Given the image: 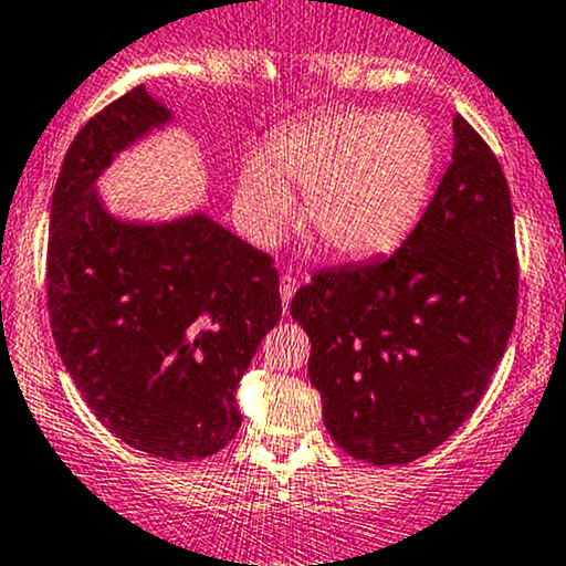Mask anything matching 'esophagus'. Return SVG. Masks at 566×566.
Returning a JSON list of instances; mask_svg holds the SVG:
<instances>
[{
  "mask_svg": "<svg viewBox=\"0 0 566 566\" xmlns=\"http://www.w3.org/2000/svg\"><path fill=\"white\" fill-rule=\"evenodd\" d=\"M296 289H300V281H296L294 275H283V277H281V300H283V310H289L291 296L296 294Z\"/></svg>",
  "mask_w": 566,
  "mask_h": 566,
  "instance_id": "34e87169",
  "label": "esophagus"
}]
</instances>
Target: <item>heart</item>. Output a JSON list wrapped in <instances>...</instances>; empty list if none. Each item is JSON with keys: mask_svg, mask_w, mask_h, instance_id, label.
<instances>
[{"mask_svg": "<svg viewBox=\"0 0 566 566\" xmlns=\"http://www.w3.org/2000/svg\"><path fill=\"white\" fill-rule=\"evenodd\" d=\"M437 137L421 115L345 107L313 115L270 137L264 158L242 164L234 210L242 232L272 245L305 191L313 232L343 259L391 251L429 199Z\"/></svg>", "mask_w": 566, "mask_h": 566, "instance_id": "obj_1", "label": "heart"}]
</instances>
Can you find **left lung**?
Listing matches in <instances>:
<instances>
[{"label":"left lung","mask_w":566,"mask_h":566,"mask_svg":"<svg viewBox=\"0 0 566 566\" xmlns=\"http://www.w3.org/2000/svg\"><path fill=\"white\" fill-rule=\"evenodd\" d=\"M515 307L507 180L455 115L453 159L399 251L318 272L291 300L332 440L378 467L442 446L485 394Z\"/></svg>","instance_id":"1"}]
</instances>
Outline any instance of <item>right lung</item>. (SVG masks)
<instances>
[{"instance_id": "obj_1", "label": "right lung", "mask_w": 566, "mask_h": 566, "mask_svg": "<svg viewBox=\"0 0 566 566\" xmlns=\"http://www.w3.org/2000/svg\"><path fill=\"white\" fill-rule=\"evenodd\" d=\"M167 124L137 86L72 139L51 202L48 313L94 416L137 451L191 461L240 429L237 386L283 307L272 259L202 210L156 223L107 210L96 180Z\"/></svg>"}]
</instances>
